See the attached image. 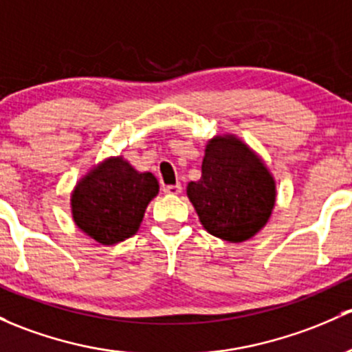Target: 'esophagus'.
<instances>
[{
  "label": "esophagus",
  "instance_id": "esophagus-1",
  "mask_svg": "<svg viewBox=\"0 0 352 352\" xmlns=\"http://www.w3.org/2000/svg\"><path fill=\"white\" fill-rule=\"evenodd\" d=\"M164 192L170 195H177L182 192V186H180V184H175V186H164Z\"/></svg>",
  "mask_w": 352,
  "mask_h": 352
}]
</instances>
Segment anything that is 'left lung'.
Masks as SVG:
<instances>
[{
	"label": "left lung",
	"mask_w": 352,
	"mask_h": 352,
	"mask_svg": "<svg viewBox=\"0 0 352 352\" xmlns=\"http://www.w3.org/2000/svg\"><path fill=\"white\" fill-rule=\"evenodd\" d=\"M187 197L209 234L243 243L268 223L276 186L263 160L246 143L224 135L207 143L201 180L188 182Z\"/></svg>",
	"instance_id": "obj_1"
}]
</instances>
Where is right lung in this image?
<instances>
[{
	"label": "right lung",
	"mask_w": 352,
	"mask_h": 352,
	"mask_svg": "<svg viewBox=\"0 0 352 352\" xmlns=\"http://www.w3.org/2000/svg\"><path fill=\"white\" fill-rule=\"evenodd\" d=\"M157 194L158 180L153 173L138 172L123 157H111L89 170L74 187V223L106 246L124 241L138 231Z\"/></svg>",
	"instance_id": "right-lung-1"
}]
</instances>
